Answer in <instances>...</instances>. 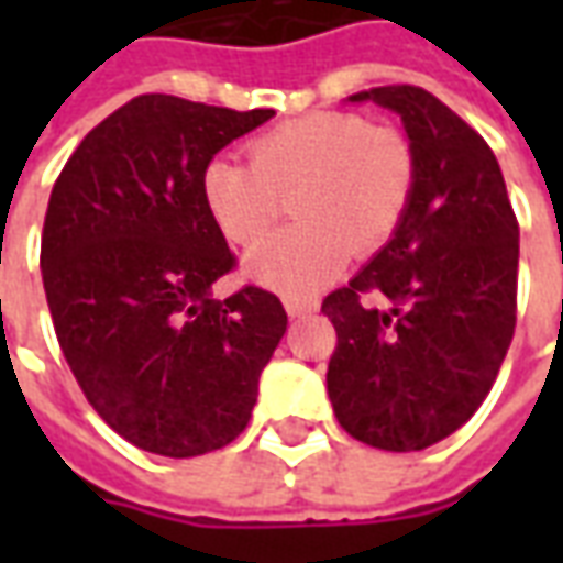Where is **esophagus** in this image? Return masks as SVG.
<instances>
[{"instance_id":"obj_1","label":"esophagus","mask_w":563,"mask_h":563,"mask_svg":"<svg viewBox=\"0 0 563 563\" xmlns=\"http://www.w3.org/2000/svg\"><path fill=\"white\" fill-rule=\"evenodd\" d=\"M283 305H286L289 317H307V313H317L319 310L317 298H298V295H286Z\"/></svg>"}]
</instances>
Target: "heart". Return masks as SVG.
I'll use <instances>...</instances> for the list:
<instances>
[{
    "label": "heart",
    "mask_w": 563,
    "mask_h": 563,
    "mask_svg": "<svg viewBox=\"0 0 563 563\" xmlns=\"http://www.w3.org/2000/svg\"><path fill=\"white\" fill-rule=\"evenodd\" d=\"M416 192V150L391 123L355 111H310L246 141V165L201 172L205 210L232 244H253L280 220L295 225L246 256L250 277L289 295L313 292L353 256H371L401 229Z\"/></svg>",
    "instance_id": "1"
}]
</instances>
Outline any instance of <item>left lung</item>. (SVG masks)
Segmentation results:
<instances>
[{
  "mask_svg": "<svg viewBox=\"0 0 563 563\" xmlns=\"http://www.w3.org/2000/svg\"><path fill=\"white\" fill-rule=\"evenodd\" d=\"M362 99L401 114L416 192L389 244L322 301L338 331L325 383L346 434L416 452L495 386L516 331L519 220L492 147L437 96L389 84Z\"/></svg>",
  "mask_w": 563,
  "mask_h": 563,
  "instance_id": "left-lung-1",
  "label": "left lung"
}]
</instances>
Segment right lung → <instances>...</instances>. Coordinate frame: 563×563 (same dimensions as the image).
<instances>
[{
	"instance_id": "add662e5",
	"label": "right lung",
	"mask_w": 563,
	"mask_h": 563,
	"mask_svg": "<svg viewBox=\"0 0 563 563\" xmlns=\"http://www.w3.org/2000/svg\"><path fill=\"white\" fill-rule=\"evenodd\" d=\"M271 117L144 92L56 177L42 232L56 341L92 410L132 446L192 459L250 422L286 310L258 286L210 295L238 258L205 210L201 172Z\"/></svg>"
}]
</instances>
